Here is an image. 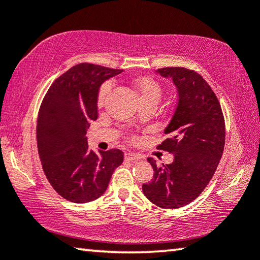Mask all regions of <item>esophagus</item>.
Masks as SVG:
<instances>
[{"instance_id": "1", "label": "esophagus", "mask_w": 260, "mask_h": 260, "mask_svg": "<svg viewBox=\"0 0 260 260\" xmlns=\"http://www.w3.org/2000/svg\"><path fill=\"white\" fill-rule=\"evenodd\" d=\"M125 158L127 160H138L141 158V155H139V153H134V152H127V153H125Z\"/></svg>"}]
</instances>
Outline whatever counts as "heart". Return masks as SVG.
Instances as JSON below:
<instances>
[{"instance_id":"obj_1","label":"heart","mask_w":260,"mask_h":260,"mask_svg":"<svg viewBox=\"0 0 260 260\" xmlns=\"http://www.w3.org/2000/svg\"><path fill=\"white\" fill-rule=\"evenodd\" d=\"M131 86L135 91L136 96L139 98L141 105H153L157 107L158 103L162 96V87L159 82L151 77H138L134 80H132ZM111 89L109 82L103 83L100 87L98 93V107L102 108L105 101L108 99V95Z\"/></svg>"}]
</instances>
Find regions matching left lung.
I'll return each instance as SVG.
<instances>
[{"label":"left lung","instance_id":"obj_1","mask_svg":"<svg viewBox=\"0 0 260 260\" xmlns=\"http://www.w3.org/2000/svg\"><path fill=\"white\" fill-rule=\"evenodd\" d=\"M157 72L171 78L178 88V107L165 128L169 138L157 148L172 153V164L156 165L151 182L143 183L147 199L162 209L191 203L208 186L225 147V118L214 91L203 77L186 68H162Z\"/></svg>","mask_w":260,"mask_h":260}]
</instances>
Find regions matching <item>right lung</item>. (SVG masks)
<instances>
[{
  "mask_svg": "<svg viewBox=\"0 0 260 260\" xmlns=\"http://www.w3.org/2000/svg\"><path fill=\"white\" fill-rule=\"evenodd\" d=\"M122 72L81 63L61 74L49 87L39 110L37 142L46 178L63 199L88 203L107 190L116 167L124 160L119 149L88 148L87 128L98 119V93L109 78Z\"/></svg>",
  "mask_w": 260,
  "mask_h": 260,
  "instance_id": "1",
  "label": "right lung"
}]
</instances>
